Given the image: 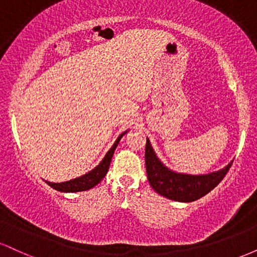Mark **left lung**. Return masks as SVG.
I'll use <instances>...</instances> for the list:
<instances>
[{
  "instance_id": "left-lung-1",
  "label": "left lung",
  "mask_w": 257,
  "mask_h": 257,
  "mask_svg": "<svg viewBox=\"0 0 257 257\" xmlns=\"http://www.w3.org/2000/svg\"><path fill=\"white\" fill-rule=\"evenodd\" d=\"M146 173L150 185L161 196L178 202H194L214 190L231 168L229 163L220 172L208 175H186L166 168L153 152L149 139L145 149Z\"/></svg>"
}]
</instances>
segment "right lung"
<instances>
[{
  "mask_svg": "<svg viewBox=\"0 0 257 257\" xmlns=\"http://www.w3.org/2000/svg\"><path fill=\"white\" fill-rule=\"evenodd\" d=\"M125 134V132L123 133L120 137L116 140V143L113 144V146L111 147L110 151L106 153V156L104 159L101 161V163L99 164L98 167L94 168L91 172H89L85 175L81 176V178L70 180V181L66 182H61V184H54V182H48L46 181L51 187L54 188L57 191H61V192H81V191H87L93 188L94 186H96L101 181L102 179L105 178L106 173H107L108 168H110V163H111V158L113 156L114 150H116L117 145H118L120 138Z\"/></svg>",
  "mask_w": 257,
  "mask_h": 257,
  "instance_id": "1",
  "label": "right lung"
}]
</instances>
